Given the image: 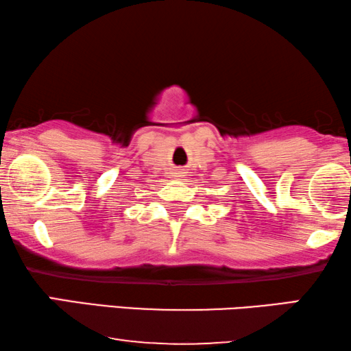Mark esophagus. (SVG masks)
<instances>
[{"mask_svg":"<svg viewBox=\"0 0 351 351\" xmlns=\"http://www.w3.org/2000/svg\"><path fill=\"white\" fill-rule=\"evenodd\" d=\"M182 176H184V171H182V169H177L174 177H182Z\"/></svg>","mask_w":351,"mask_h":351,"instance_id":"obj_1","label":"esophagus"}]
</instances>
